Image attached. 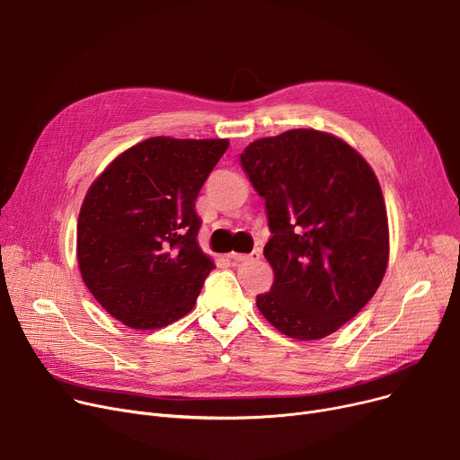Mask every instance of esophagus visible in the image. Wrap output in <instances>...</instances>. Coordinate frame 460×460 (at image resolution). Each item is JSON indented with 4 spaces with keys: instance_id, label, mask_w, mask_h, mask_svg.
Returning a JSON list of instances; mask_svg holds the SVG:
<instances>
[{
    "instance_id": "obj_1",
    "label": "esophagus",
    "mask_w": 460,
    "mask_h": 460,
    "mask_svg": "<svg viewBox=\"0 0 460 460\" xmlns=\"http://www.w3.org/2000/svg\"><path fill=\"white\" fill-rule=\"evenodd\" d=\"M259 257H261V252H259V250L252 252L250 255H246V253H229V259H231L233 262H246V261H257Z\"/></svg>"
}]
</instances>
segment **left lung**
Here are the masks:
<instances>
[{"label":"left lung","instance_id":"obj_1","mask_svg":"<svg viewBox=\"0 0 460 460\" xmlns=\"http://www.w3.org/2000/svg\"><path fill=\"white\" fill-rule=\"evenodd\" d=\"M240 165L264 199L274 270L257 309L278 332L317 341L356 317L390 261L388 212L367 160L345 139L293 128L252 141Z\"/></svg>","mask_w":460,"mask_h":460}]
</instances>
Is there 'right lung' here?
<instances>
[{"label":"right lung","mask_w":460,"mask_h":460,"mask_svg":"<svg viewBox=\"0 0 460 460\" xmlns=\"http://www.w3.org/2000/svg\"><path fill=\"white\" fill-rule=\"evenodd\" d=\"M229 139H143L89 186L76 227L84 283L111 317L158 330L196 305L214 261L198 244L196 198Z\"/></svg>","instance_id":"1"}]
</instances>
